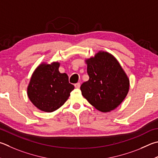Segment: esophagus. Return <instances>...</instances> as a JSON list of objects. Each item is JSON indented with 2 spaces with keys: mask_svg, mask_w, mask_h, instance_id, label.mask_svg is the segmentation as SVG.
<instances>
[{
  "mask_svg": "<svg viewBox=\"0 0 158 158\" xmlns=\"http://www.w3.org/2000/svg\"><path fill=\"white\" fill-rule=\"evenodd\" d=\"M80 85H81L80 83H77V84H75V85H74V86H75L76 88H79Z\"/></svg>",
  "mask_w": 158,
  "mask_h": 158,
  "instance_id": "obj_1",
  "label": "esophagus"
}]
</instances>
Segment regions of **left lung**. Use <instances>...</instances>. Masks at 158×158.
Returning a JSON list of instances; mask_svg holds the SVG:
<instances>
[{
    "label": "left lung",
    "instance_id": "left-lung-1",
    "mask_svg": "<svg viewBox=\"0 0 158 158\" xmlns=\"http://www.w3.org/2000/svg\"><path fill=\"white\" fill-rule=\"evenodd\" d=\"M86 63L89 80L80 87L82 95L97 110H114L127 95V76L117 59L106 52H99Z\"/></svg>",
    "mask_w": 158,
    "mask_h": 158
}]
</instances>
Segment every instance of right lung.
<instances>
[{
    "label": "right lung",
    "mask_w": 158,
    "mask_h": 158,
    "mask_svg": "<svg viewBox=\"0 0 158 158\" xmlns=\"http://www.w3.org/2000/svg\"><path fill=\"white\" fill-rule=\"evenodd\" d=\"M59 64H41L34 72L27 88V95L39 110L53 112L64 104L74 86L68 76L60 73Z\"/></svg>",
    "instance_id": "right-lung-1"
}]
</instances>
